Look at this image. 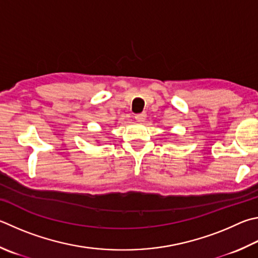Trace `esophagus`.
<instances>
[{
  "label": "esophagus",
  "instance_id": "1",
  "mask_svg": "<svg viewBox=\"0 0 258 258\" xmlns=\"http://www.w3.org/2000/svg\"><path fill=\"white\" fill-rule=\"evenodd\" d=\"M145 118H147V114H145V113H141V114L135 115V119H137L138 121H140V123H142V121H144Z\"/></svg>",
  "mask_w": 258,
  "mask_h": 258
}]
</instances>
